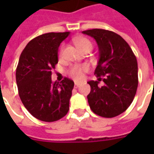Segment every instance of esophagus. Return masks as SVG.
<instances>
[{"label": "esophagus", "mask_w": 154, "mask_h": 154, "mask_svg": "<svg viewBox=\"0 0 154 154\" xmlns=\"http://www.w3.org/2000/svg\"><path fill=\"white\" fill-rule=\"evenodd\" d=\"M80 86H82V83H80V82H75V84H74L75 88H77V87H79Z\"/></svg>", "instance_id": "obj_1"}]
</instances>
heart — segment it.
Wrapping results in <instances>:
<instances>
[{"instance_id":"b5f03b06","label":"heart","mask_w":154,"mask_h":154,"mask_svg":"<svg viewBox=\"0 0 154 154\" xmlns=\"http://www.w3.org/2000/svg\"><path fill=\"white\" fill-rule=\"evenodd\" d=\"M74 43L81 51L87 48L91 50L92 47V44L90 40H88L86 38H76L74 39ZM62 54H63V49H61L59 53L60 56H62ZM87 70H88V67L87 65H73L69 68L68 73L75 80H82L83 78L84 72H87Z\"/></svg>"}]
</instances>
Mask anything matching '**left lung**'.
I'll use <instances>...</instances> for the list:
<instances>
[{
    "label": "left lung",
    "mask_w": 154,
    "mask_h": 154,
    "mask_svg": "<svg viewBox=\"0 0 154 154\" xmlns=\"http://www.w3.org/2000/svg\"><path fill=\"white\" fill-rule=\"evenodd\" d=\"M95 38L99 48V61L95 74L98 80L104 77L105 85L98 87V81H89L87 96L94 113L112 118L125 112L132 103L138 87V63L131 48L115 32L93 29L82 31Z\"/></svg>",
    "instance_id": "obj_1"
}]
</instances>
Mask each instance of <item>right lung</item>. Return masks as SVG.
Here are the masks:
<instances>
[{
    "mask_svg": "<svg viewBox=\"0 0 154 154\" xmlns=\"http://www.w3.org/2000/svg\"><path fill=\"white\" fill-rule=\"evenodd\" d=\"M69 32L47 33L36 37L22 51L16 68V83L22 103L36 119L54 122L69 110L74 82L67 77L52 82L58 62V47Z\"/></svg>",
    "mask_w": 154,
    "mask_h": 154,
    "instance_id": "right-lung-1",
    "label": "right lung"
}]
</instances>
